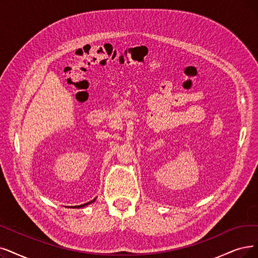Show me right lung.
Here are the masks:
<instances>
[{"label": "right lung", "mask_w": 258, "mask_h": 258, "mask_svg": "<svg viewBox=\"0 0 258 258\" xmlns=\"http://www.w3.org/2000/svg\"><path fill=\"white\" fill-rule=\"evenodd\" d=\"M96 200V198L95 199H93L92 201H90V202H88V203H85V204H81V205H77V207H74L75 209L77 208V209H80V208H84V207H87V205H89V204H91L92 202H94Z\"/></svg>", "instance_id": "add662e5"}]
</instances>
